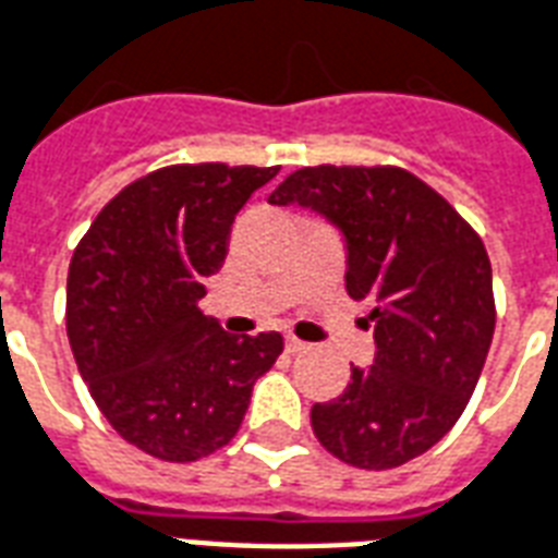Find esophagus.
<instances>
[{
    "mask_svg": "<svg viewBox=\"0 0 558 558\" xmlns=\"http://www.w3.org/2000/svg\"><path fill=\"white\" fill-rule=\"evenodd\" d=\"M304 349H311V345H307L304 340H299V337H287V352L299 354V352H304Z\"/></svg>",
    "mask_w": 558,
    "mask_h": 558,
    "instance_id": "esophagus-1",
    "label": "esophagus"
}]
</instances>
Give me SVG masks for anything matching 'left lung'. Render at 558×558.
Instances as JSON below:
<instances>
[{
    "label": "left lung",
    "mask_w": 558,
    "mask_h": 558,
    "mask_svg": "<svg viewBox=\"0 0 558 558\" xmlns=\"http://www.w3.org/2000/svg\"><path fill=\"white\" fill-rule=\"evenodd\" d=\"M268 204L311 206L340 227L345 290L373 304L375 363L313 405V435L352 468H402L476 390L497 322L488 251L447 197L396 165L299 168Z\"/></svg>",
    "instance_id": "8db88e82"
}]
</instances>
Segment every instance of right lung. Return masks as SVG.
I'll list each match as a JSON object with an SVG mask.
<instances>
[{"instance_id": "add662e5", "label": "right lung", "mask_w": 558, "mask_h": 558, "mask_svg": "<svg viewBox=\"0 0 558 558\" xmlns=\"http://www.w3.org/2000/svg\"><path fill=\"white\" fill-rule=\"evenodd\" d=\"M278 165H168L121 189L73 251L68 337L118 435L189 464L227 447L251 390L283 352L278 331L227 333L201 313L233 218Z\"/></svg>"}]
</instances>
